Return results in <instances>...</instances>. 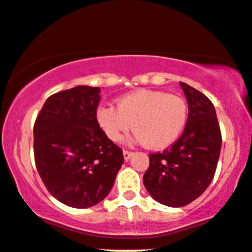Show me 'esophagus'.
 <instances>
[{
	"instance_id": "obj_1",
	"label": "esophagus",
	"mask_w": 252,
	"mask_h": 252,
	"mask_svg": "<svg viewBox=\"0 0 252 252\" xmlns=\"http://www.w3.org/2000/svg\"><path fill=\"white\" fill-rule=\"evenodd\" d=\"M131 154H133V152H130V151H126V149H124V151H123L124 159H126V160H128L129 158L131 157Z\"/></svg>"
}]
</instances>
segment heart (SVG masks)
<instances>
[{
    "label": "heart",
    "mask_w": 252,
    "mask_h": 252,
    "mask_svg": "<svg viewBox=\"0 0 252 252\" xmlns=\"http://www.w3.org/2000/svg\"><path fill=\"white\" fill-rule=\"evenodd\" d=\"M187 119L188 105L182 96L151 89L124 95L118 108L104 104L96 110L98 124L110 140L119 142L133 123L135 139L153 149H164L176 142Z\"/></svg>",
    "instance_id": "heart-1"
}]
</instances>
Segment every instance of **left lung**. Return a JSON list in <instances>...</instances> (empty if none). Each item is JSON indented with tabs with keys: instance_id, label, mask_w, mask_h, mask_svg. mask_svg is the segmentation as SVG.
I'll list each match as a JSON object with an SVG mask.
<instances>
[{
	"instance_id": "8db88e82",
	"label": "left lung",
	"mask_w": 252,
	"mask_h": 252,
	"mask_svg": "<svg viewBox=\"0 0 252 252\" xmlns=\"http://www.w3.org/2000/svg\"><path fill=\"white\" fill-rule=\"evenodd\" d=\"M180 85L189 110L185 130L171 147L149 154L143 177L149 194L169 207L188 205L206 191L214 180L222 143L212 101L186 83Z\"/></svg>"
}]
</instances>
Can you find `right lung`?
<instances>
[{"instance_id": "add662e5", "label": "right lung", "mask_w": 252, "mask_h": 252, "mask_svg": "<svg viewBox=\"0 0 252 252\" xmlns=\"http://www.w3.org/2000/svg\"><path fill=\"white\" fill-rule=\"evenodd\" d=\"M99 88L79 87L47 98L33 124V156L47 191L74 208L103 201L124 162L123 151L96 121Z\"/></svg>"}]
</instances>
